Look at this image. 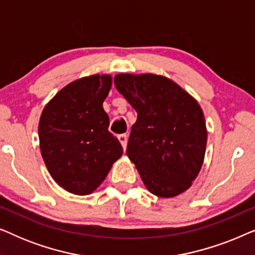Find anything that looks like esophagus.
<instances>
[{
  "label": "esophagus",
  "instance_id": "esophagus-1",
  "mask_svg": "<svg viewBox=\"0 0 255 255\" xmlns=\"http://www.w3.org/2000/svg\"><path fill=\"white\" fill-rule=\"evenodd\" d=\"M118 140H120V142L122 144V146H123V148L125 151V149H127V145H128L127 134H120V135H118Z\"/></svg>",
  "mask_w": 255,
  "mask_h": 255
}]
</instances>
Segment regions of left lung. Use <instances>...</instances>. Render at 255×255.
<instances>
[{
    "mask_svg": "<svg viewBox=\"0 0 255 255\" xmlns=\"http://www.w3.org/2000/svg\"><path fill=\"white\" fill-rule=\"evenodd\" d=\"M115 86L137 111L127 154L145 187L170 198L189 189L202 168L208 131L200 104L166 76L117 74Z\"/></svg>",
    "mask_w": 255,
    "mask_h": 255,
    "instance_id": "1",
    "label": "left lung"
}]
</instances>
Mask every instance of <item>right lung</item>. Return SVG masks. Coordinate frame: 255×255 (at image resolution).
Returning a JSON list of instances; mask_svg holds the SVG:
<instances>
[{"mask_svg": "<svg viewBox=\"0 0 255 255\" xmlns=\"http://www.w3.org/2000/svg\"><path fill=\"white\" fill-rule=\"evenodd\" d=\"M111 85L110 74L78 79L59 90L41 113V156L52 179L68 193L92 194L123 154L103 109Z\"/></svg>", "mask_w": 255, "mask_h": 255, "instance_id": "right-lung-1", "label": "right lung"}]
</instances>
